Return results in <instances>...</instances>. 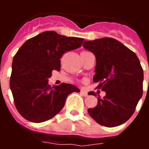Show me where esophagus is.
<instances>
[{
    "label": "esophagus",
    "mask_w": 149,
    "mask_h": 149,
    "mask_svg": "<svg viewBox=\"0 0 149 149\" xmlns=\"http://www.w3.org/2000/svg\"><path fill=\"white\" fill-rule=\"evenodd\" d=\"M81 95H82L83 96H84V97H86V96L88 95L87 92H86V91H85V90H81Z\"/></svg>",
    "instance_id": "obj_1"
}]
</instances>
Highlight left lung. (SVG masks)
<instances>
[{
  "instance_id": "obj_1",
  "label": "left lung",
  "mask_w": 149,
  "mask_h": 149,
  "mask_svg": "<svg viewBox=\"0 0 149 149\" xmlns=\"http://www.w3.org/2000/svg\"><path fill=\"white\" fill-rule=\"evenodd\" d=\"M83 47L96 58L94 82L106 95L98 97L94 108L88 109L90 116L101 125L113 127L128 120L143 95L144 75L137 56L119 41L101 38L84 41ZM89 95L96 96L94 92Z\"/></svg>"
}]
</instances>
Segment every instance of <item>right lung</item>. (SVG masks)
Masks as SVG:
<instances>
[{
	"label": "right lung",
	"instance_id": "obj_1",
	"mask_svg": "<svg viewBox=\"0 0 149 149\" xmlns=\"http://www.w3.org/2000/svg\"><path fill=\"white\" fill-rule=\"evenodd\" d=\"M84 40L45 31L21 46L13 57L10 86L15 107L24 119L45 122L63 109L68 95L80 92L65 83L51 87L48 78L52 71L60 70L62 55L80 48Z\"/></svg>",
	"mask_w": 149,
	"mask_h": 149
}]
</instances>
